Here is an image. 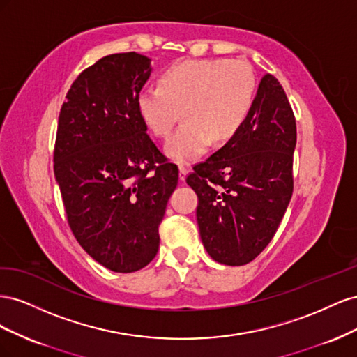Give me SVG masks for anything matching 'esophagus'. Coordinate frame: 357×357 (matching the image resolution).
<instances>
[{"label": "esophagus", "mask_w": 357, "mask_h": 357, "mask_svg": "<svg viewBox=\"0 0 357 357\" xmlns=\"http://www.w3.org/2000/svg\"><path fill=\"white\" fill-rule=\"evenodd\" d=\"M188 176V168L185 165H180V180H185Z\"/></svg>", "instance_id": "1"}]
</instances>
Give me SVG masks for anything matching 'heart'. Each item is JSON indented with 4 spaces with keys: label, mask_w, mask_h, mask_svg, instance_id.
Here are the masks:
<instances>
[{
    "label": "heart",
    "mask_w": 357,
    "mask_h": 357,
    "mask_svg": "<svg viewBox=\"0 0 357 357\" xmlns=\"http://www.w3.org/2000/svg\"><path fill=\"white\" fill-rule=\"evenodd\" d=\"M256 96L253 68L225 58L189 59L168 67L160 84L137 95V112L152 134L167 138L183 109L185 122L165 146L167 155L188 164L213 143H226L245 123Z\"/></svg>",
    "instance_id": "obj_1"
}]
</instances>
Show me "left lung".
Instances as JSON below:
<instances>
[{
	"label": "left lung",
	"mask_w": 357,
	"mask_h": 357,
	"mask_svg": "<svg viewBox=\"0 0 357 357\" xmlns=\"http://www.w3.org/2000/svg\"><path fill=\"white\" fill-rule=\"evenodd\" d=\"M295 146L294 110L266 74L243 128L186 178L198 195L202 244L215 262L245 265L273 240L294 193Z\"/></svg>",
	"instance_id": "8db88e82"
}]
</instances>
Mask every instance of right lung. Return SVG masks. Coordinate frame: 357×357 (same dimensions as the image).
Wrapping results in <instances>:
<instances>
[{
	"label": "right lung",
	"mask_w": 357,
	"mask_h": 357,
	"mask_svg": "<svg viewBox=\"0 0 357 357\" xmlns=\"http://www.w3.org/2000/svg\"><path fill=\"white\" fill-rule=\"evenodd\" d=\"M150 59L113 53L83 70L62 104L53 169L75 240L114 273L153 261L178 168L147 134L137 95Z\"/></svg>",
	"instance_id": "obj_1"
}]
</instances>
